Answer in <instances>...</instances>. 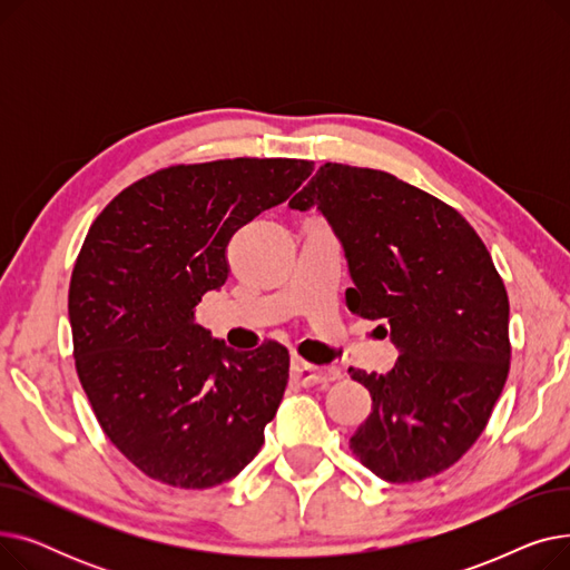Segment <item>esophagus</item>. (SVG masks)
<instances>
[{"label": "esophagus", "instance_id": "1", "mask_svg": "<svg viewBox=\"0 0 570 570\" xmlns=\"http://www.w3.org/2000/svg\"><path fill=\"white\" fill-rule=\"evenodd\" d=\"M291 376L301 385L312 387V385H325V383L342 379V372L335 367H316L305 361H297L295 357V361L291 363Z\"/></svg>", "mask_w": 570, "mask_h": 570}]
</instances>
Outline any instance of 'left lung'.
Instances as JSON below:
<instances>
[{"mask_svg": "<svg viewBox=\"0 0 570 570\" xmlns=\"http://www.w3.org/2000/svg\"><path fill=\"white\" fill-rule=\"evenodd\" d=\"M316 207L346 256V307L383 321L400 357L348 370L372 395L353 453L387 483L425 481L483 434L511 363L508 295L483 239L391 173L325 164L288 203Z\"/></svg>", "mask_w": 570, "mask_h": 570, "instance_id": "left-lung-1", "label": "left lung"}]
</instances>
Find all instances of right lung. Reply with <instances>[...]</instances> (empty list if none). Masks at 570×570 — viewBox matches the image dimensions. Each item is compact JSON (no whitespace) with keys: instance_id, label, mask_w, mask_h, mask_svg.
<instances>
[{"instance_id":"add662e5","label":"right lung","mask_w":570,"mask_h":570,"mask_svg":"<svg viewBox=\"0 0 570 570\" xmlns=\"http://www.w3.org/2000/svg\"><path fill=\"white\" fill-rule=\"evenodd\" d=\"M312 161L173 166L117 194L89 228L69 288L78 379L106 436L159 483L222 485L261 451L288 351H235L196 321L228 275L237 228L284 203Z\"/></svg>"}]
</instances>
